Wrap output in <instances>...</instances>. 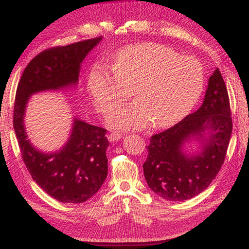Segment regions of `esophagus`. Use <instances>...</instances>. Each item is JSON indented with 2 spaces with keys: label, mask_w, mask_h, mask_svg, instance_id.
I'll return each instance as SVG.
<instances>
[{
  "label": "esophagus",
  "mask_w": 249,
  "mask_h": 249,
  "mask_svg": "<svg viewBox=\"0 0 249 249\" xmlns=\"http://www.w3.org/2000/svg\"><path fill=\"white\" fill-rule=\"evenodd\" d=\"M122 137H123V134L117 133V132H112L111 134H108V136H107L108 141L111 142H114L120 141Z\"/></svg>",
  "instance_id": "obj_1"
}]
</instances>
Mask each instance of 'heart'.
Wrapping results in <instances>:
<instances>
[{
  "mask_svg": "<svg viewBox=\"0 0 249 249\" xmlns=\"http://www.w3.org/2000/svg\"><path fill=\"white\" fill-rule=\"evenodd\" d=\"M204 86L202 64L156 43L130 45L113 57L112 67L95 64L88 75V89L96 109L105 114L129 99L136 102L117 107L107 116L111 127L135 129L151 122L167 127L188 114Z\"/></svg>",
  "mask_w": 249,
  "mask_h": 249,
  "instance_id": "b5f03b06",
  "label": "heart"
}]
</instances>
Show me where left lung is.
Instances as JSON below:
<instances>
[{"label": "left lung", "mask_w": 249, "mask_h": 249, "mask_svg": "<svg viewBox=\"0 0 249 249\" xmlns=\"http://www.w3.org/2000/svg\"><path fill=\"white\" fill-rule=\"evenodd\" d=\"M231 123L230 98L218 68L209 79L201 107L179 123L150 138L142 165L148 187L168 201H185L209 187L224 163ZM199 138L204 148L187 155L183 145Z\"/></svg>", "instance_id": "obj_1"}]
</instances>
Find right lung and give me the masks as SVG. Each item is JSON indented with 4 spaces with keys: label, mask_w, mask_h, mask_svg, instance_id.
<instances>
[{
    "label": "right lung",
    "mask_w": 249,
    "mask_h": 249,
    "mask_svg": "<svg viewBox=\"0 0 249 249\" xmlns=\"http://www.w3.org/2000/svg\"><path fill=\"white\" fill-rule=\"evenodd\" d=\"M102 37L44 50L25 68L16 90L13 126L23 161L35 182L64 203H82L99 191L107 176V129L74 119L69 141L45 154L34 147L25 132L24 114L29 96L78 83L80 66Z\"/></svg>",
    "instance_id": "add662e5"
}]
</instances>
